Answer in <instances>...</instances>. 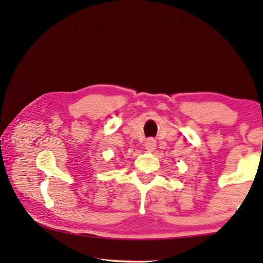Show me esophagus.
Returning <instances> with one entry per match:
<instances>
[{
  "label": "esophagus",
  "mask_w": 263,
  "mask_h": 263,
  "mask_svg": "<svg viewBox=\"0 0 263 263\" xmlns=\"http://www.w3.org/2000/svg\"><path fill=\"white\" fill-rule=\"evenodd\" d=\"M157 147V141H155L153 138H149V139L146 140L145 142V148L148 151V152H153V151Z\"/></svg>",
  "instance_id": "34e87169"
}]
</instances>
